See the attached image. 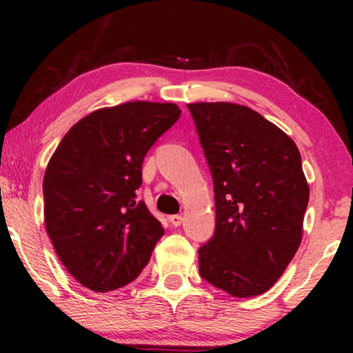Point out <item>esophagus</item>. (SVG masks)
<instances>
[{"label": "esophagus", "mask_w": 353, "mask_h": 353, "mask_svg": "<svg viewBox=\"0 0 353 353\" xmlns=\"http://www.w3.org/2000/svg\"><path fill=\"white\" fill-rule=\"evenodd\" d=\"M168 220H170V223H172L173 226H180L181 221H183V216L176 214V215H172Z\"/></svg>", "instance_id": "1"}]
</instances>
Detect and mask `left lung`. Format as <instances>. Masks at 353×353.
Returning <instances> with one entry per match:
<instances>
[{"label":"left lung","mask_w":353,"mask_h":353,"mask_svg":"<svg viewBox=\"0 0 353 353\" xmlns=\"http://www.w3.org/2000/svg\"><path fill=\"white\" fill-rule=\"evenodd\" d=\"M215 191V233L201 276L233 297L267 292L302 241L308 190L296 143L255 110L188 104Z\"/></svg>","instance_id":"8db88e82"}]
</instances>
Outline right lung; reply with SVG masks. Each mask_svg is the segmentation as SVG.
<instances>
[{"label": "right lung", "mask_w": 353, "mask_h": 353, "mask_svg": "<svg viewBox=\"0 0 353 353\" xmlns=\"http://www.w3.org/2000/svg\"><path fill=\"white\" fill-rule=\"evenodd\" d=\"M172 103L133 101L79 120L48 162L45 225L81 286L109 292L134 281L163 228L143 201L144 156L180 119Z\"/></svg>", "instance_id": "add662e5"}]
</instances>
